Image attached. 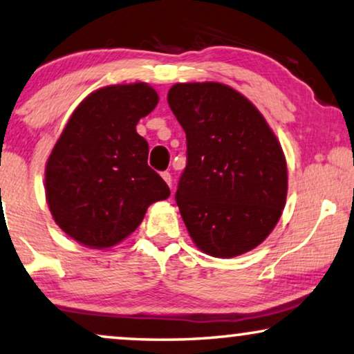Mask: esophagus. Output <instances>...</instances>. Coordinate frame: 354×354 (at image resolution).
Returning <instances> with one entry per match:
<instances>
[{"label":"esophagus","instance_id":"1","mask_svg":"<svg viewBox=\"0 0 354 354\" xmlns=\"http://www.w3.org/2000/svg\"><path fill=\"white\" fill-rule=\"evenodd\" d=\"M161 177L165 178V182L167 183L169 187H172V176H171V172H167V171H166V172H162V174H161Z\"/></svg>","mask_w":354,"mask_h":354}]
</instances>
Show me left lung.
<instances>
[{"instance_id": "1", "label": "left lung", "mask_w": 354, "mask_h": 354, "mask_svg": "<svg viewBox=\"0 0 354 354\" xmlns=\"http://www.w3.org/2000/svg\"><path fill=\"white\" fill-rule=\"evenodd\" d=\"M167 104L187 136L176 193L193 243L212 257L257 248L278 223L288 166L262 113L220 83H178Z\"/></svg>"}]
</instances>
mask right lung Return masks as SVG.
Returning <instances> with one entry per match:
<instances>
[{
  "mask_svg": "<svg viewBox=\"0 0 354 354\" xmlns=\"http://www.w3.org/2000/svg\"><path fill=\"white\" fill-rule=\"evenodd\" d=\"M158 105L147 83L106 86L76 106L46 165V199L64 232L94 249L134 232L171 189L148 166L136 126Z\"/></svg>",
  "mask_w": 354,
  "mask_h": 354,
  "instance_id": "add662e5",
  "label": "right lung"
}]
</instances>
